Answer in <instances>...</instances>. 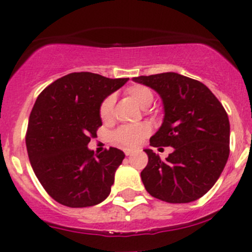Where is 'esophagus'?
Returning <instances> with one entry per match:
<instances>
[{
	"label": "esophagus",
	"mask_w": 252,
	"mask_h": 252,
	"mask_svg": "<svg viewBox=\"0 0 252 252\" xmlns=\"http://www.w3.org/2000/svg\"><path fill=\"white\" fill-rule=\"evenodd\" d=\"M124 154H126V156H130V155L134 154V151H133V150H130V149H126V150H124Z\"/></svg>",
	"instance_id": "esophagus-1"
}]
</instances>
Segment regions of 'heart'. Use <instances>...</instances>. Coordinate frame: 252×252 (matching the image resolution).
<instances>
[{
	"mask_svg": "<svg viewBox=\"0 0 252 252\" xmlns=\"http://www.w3.org/2000/svg\"><path fill=\"white\" fill-rule=\"evenodd\" d=\"M126 95L141 108H146L151 105L154 100L151 90L146 86L133 85L126 89ZM114 98L110 96L102 102L100 108V116L103 121H107L112 114ZM150 133V128L147 124H138V126H126L119 128L114 133V140L126 146H136L147 134Z\"/></svg>",
	"mask_w": 252,
	"mask_h": 252,
	"instance_id": "obj_1",
	"label": "heart"
}]
</instances>
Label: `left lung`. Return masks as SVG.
<instances>
[{"mask_svg":"<svg viewBox=\"0 0 252 252\" xmlns=\"http://www.w3.org/2000/svg\"><path fill=\"white\" fill-rule=\"evenodd\" d=\"M133 81L156 91L163 105V121L151 136L154 147L172 146L164 161L145 149L149 162L141 180L151 196L171 204H187L215 185L229 157L230 126L222 103L205 84L168 72Z\"/></svg>","mask_w":252,"mask_h":252,"instance_id":"8db88e82","label":"left lung"}]
</instances>
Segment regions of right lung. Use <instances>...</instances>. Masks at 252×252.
Listing matches in <instances>:
<instances>
[{
    "instance_id": "1",
    "label": "right lung",
    "mask_w": 252,
    "mask_h": 252,
    "mask_svg": "<svg viewBox=\"0 0 252 252\" xmlns=\"http://www.w3.org/2000/svg\"><path fill=\"white\" fill-rule=\"evenodd\" d=\"M128 80L70 73L37 97L28 124V156L44 189L60 204L89 207L110 195L126 155L116 147L95 155L88 145L102 126L100 108L105 98Z\"/></svg>"
}]
</instances>
